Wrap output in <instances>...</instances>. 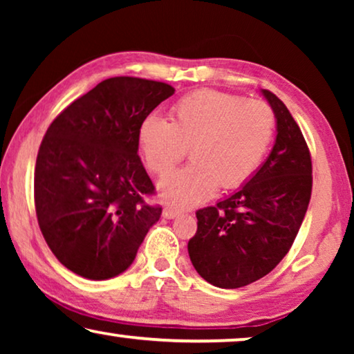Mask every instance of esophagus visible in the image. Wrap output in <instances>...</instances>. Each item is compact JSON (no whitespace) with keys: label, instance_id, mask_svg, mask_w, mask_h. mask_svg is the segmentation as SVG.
Instances as JSON below:
<instances>
[{"label":"esophagus","instance_id":"34e87169","mask_svg":"<svg viewBox=\"0 0 354 354\" xmlns=\"http://www.w3.org/2000/svg\"><path fill=\"white\" fill-rule=\"evenodd\" d=\"M180 212L177 209H174V207H166V209L162 211V216L166 217V219H174V217H177Z\"/></svg>","mask_w":354,"mask_h":354}]
</instances>
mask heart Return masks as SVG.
Returning <instances> with one entry per match:
<instances>
[{"label":"heart","instance_id":"1","mask_svg":"<svg viewBox=\"0 0 354 354\" xmlns=\"http://www.w3.org/2000/svg\"><path fill=\"white\" fill-rule=\"evenodd\" d=\"M275 115L261 100L216 90L187 95L171 111V122L149 114L140 125L138 142L153 172H171L190 148L188 166L158 185L167 205L192 207L214 195L217 187L245 183L263 162L272 143Z\"/></svg>","mask_w":354,"mask_h":354}]
</instances>
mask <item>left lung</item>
Instances as JSON below:
<instances>
[{
	"label": "left lung",
	"mask_w": 354,
	"mask_h": 354,
	"mask_svg": "<svg viewBox=\"0 0 354 354\" xmlns=\"http://www.w3.org/2000/svg\"><path fill=\"white\" fill-rule=\"evenodd\" d=\"M275 115V142L240 190L196 212L188 241L196 272L219 288H240L268 275L292 248L313 188L308 145L282 101L261 90Z\"/></svg>",
	"instance_id": "obj_1"
}]
</instances>
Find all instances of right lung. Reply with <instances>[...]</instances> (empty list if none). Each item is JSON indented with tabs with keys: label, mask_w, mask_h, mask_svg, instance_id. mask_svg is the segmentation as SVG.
<instances>
[{
	"label": "right lung",
	"mask_w": 354,
	"mask_h": 354,
	"mask_svg": "<svg viewBox=\"0 0 354 354\" xmlns=\"http://www.w3.org/2000/svg\"><path fill=\"white\" fill-rule=\"evenodd\" d=\"M174 91L162 82L113 77L48 127L35 166L37 219L53 254L80 277L127 270L161 217V207L143 200L154 185L138 156V132Z\"/></svg>",
	"instance_id": "obj_1"
}]
</instances>
